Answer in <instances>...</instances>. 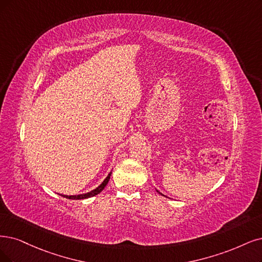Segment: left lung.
Masks as SVG:
<instances>
[{"instance_id":"1","label":"left lung","mask_w":262,"mask_h":262,"mask_svg":"<svg viewBox=\"0 0 262 262\" xmlns=\"http://www.w3.org/2000/svg\"><path fill=\"white\" fill-rule=\"evenodd\" d=\"M158 192H159V191H158ZM159 193H160V192H159ZM160 194H162V193H160ZM162 195H163V194H162Z\"/></svg>"}]
</instances>
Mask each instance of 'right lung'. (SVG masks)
<instances>
[{
	"label": "right lung",
	"instance_id": "1",
	"mask_svg": "<svg viewBox=\"0 0 262 262\" xmlns=\"http://www.w3.org/2000/svg\"><path fill=\"white\" fill-rule=\"evenodd\" d=\"M110 176H111V172L109 173L108 176H106V178L103 180V182L101 183V185L98 188H96L95 190H93L91 192H87V193H85V194H79V195H63V198L69 199V200H84V199H89V198H92V196H95L97 194H99V193L106 186V183H108V181L110 179Z\"/></svg>",
	"mask_w": 262,
	"mask_h": 262
}]
</instances>
